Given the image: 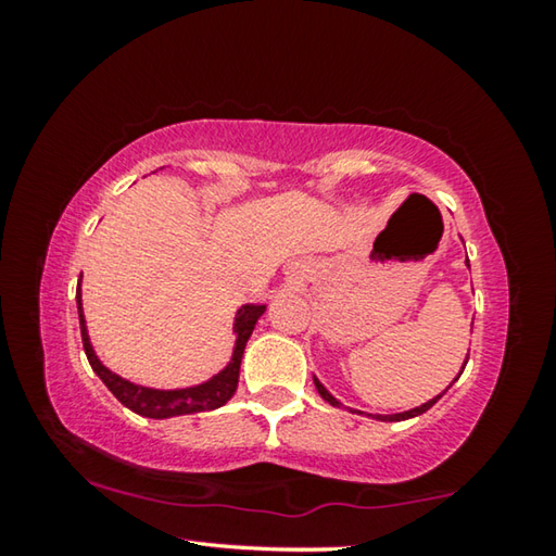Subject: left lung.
<instances>
[{
	"instance_id": "8db88e82",
	"label": "left lung",
	"mask_w": 556,
	"mask_h": 556,
	"mask_svg": "<svg viewBox=\"0 0 556 556\" xmlns=\"http://www.w3.org/2000/svg\"><path fill=\"white\" fill-rule=\"evenodd\" d=\"M466 363H468V357H466ZM466 363H464V368H466ZM464 372V370H460ZM460 372H458V378H460ZM456 378V380H458ZM314 384H316V390H318V394H321V397L328 402V404H333V407H341V402H338L331 392H328L321 382H318L316 378H314ZM451 388V384H448ZM446 392V390H444ZM441 392V394H444ZM441 394H437L434 400H429V402H425L421 404V407H414V409H409V412H400V414H368V417H372V419H380V421H404V419H412V417H419V414H425L427 409H431L434 407V404L441 400ZM351 412H355V409H351ZM357 414H363V412H357Z\"/></svg>"
}]
</instances>
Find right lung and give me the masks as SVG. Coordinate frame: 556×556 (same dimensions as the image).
Returning <instances> with one entry per match:
<instances>
[{"instance_id": "right-lung-1", "label": "right lung", "mask_w": 556, "mask_h": 556, "mask_svg": "<svg viewBox=\"0 0 556 556\" xmlns=\"http://www.w3.org/2000/svg\"><path fill=\"white\" fill-rule=\"evenodd\" d=\"M75 301H78V318H80V336H83V348H86L90 368L96 370L98 378L108 384V390L115 394V397L125 404L127 409L142 414L149 419H168L178 417V414H195V412H211L223 407L228 402L235 390H238V378H240V363L244 345H248L252 331H255L257 318L265 314V304H244L238 316H235V333H238V341H235V351L230 363L225 365V370L213 375L208 382L193 384V388L184 390H154L144 388V384H135L125 378H119L117 372L108 370L105 365L98 361L96 351L90 345L86 316H83V301H80V285L75 291Z\"/></svg>"}]
</instances>
